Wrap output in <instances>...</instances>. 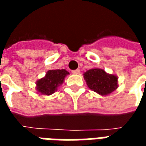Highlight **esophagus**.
<instances>
[{
	"label": "esophagus",
	"mask_w": 146,
	"mask_h": 146,
	"mask_svg": "<svg viewBox=\"0 0 146 146\" xmlns=\"http://www.w3.org/2000/svg\"><path fill=\"white\" fill-rule=\"evenodd\" d=\"M72 73H74V74H78V73H80V70L79 69H77V70H73V71H72Z\"/></svg>",
	"instance_id": "obj_1"
}]
</instances>
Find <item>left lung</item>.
<instances>
[{
  "label": "left lung",
  "mask_w": 146,
  "mask_h": 146,
  "mask_svg": "<svg viewBox=\"0 0 146 146\" xmlns=\"http://www.w3.org/2000/svg\"><path fill=\"white\" fill-rule=\"evenodd\" d=\"M89 88L102 95H109L117 88V77L101 69H92L84 74Z\"/></svg>",
  "instance_id": "1"
}]
</instances>
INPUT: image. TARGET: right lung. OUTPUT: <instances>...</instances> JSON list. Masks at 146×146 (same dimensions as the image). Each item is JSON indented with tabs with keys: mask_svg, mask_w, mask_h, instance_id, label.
<instances>
[{
	"mask_svg": "<svg viewBox=\"0 0 146 146\" xmlns=\"http://www.w3.org/2000/svg\"><path fill=\"white\" fill-rule=\"evenodd\" d=\"M69 73L66 70H49L46 76L36 82V89L40 93L49 95L53 94Z\"/></svg>",
	"mask_w": 146,
	"mask_h": 146,
	"instance_id": "obj_1",
	"label": "right lung"
}]
</instances>
